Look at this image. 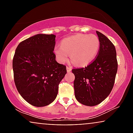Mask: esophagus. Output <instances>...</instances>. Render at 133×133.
I'll return each mask as SVG.
<instances>
[{
    "mask_svg": "<svg viewBox=\"0 0 133 133\" xmlns=\"http://www.w3.org/2000/svg\"><path fill=\"white\" fill-rule=\"evenodd\" d=\"M66 69H67V72H71V71H72V68H71V67L67 66Z\"/></svg>",
    "mask_w": 133,
    "mask_h": 133,
    "instance_id": "obj_1",
    "label": "esophagus"
}]
</instances>
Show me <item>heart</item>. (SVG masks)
<instances>
[{
	"mask_svg": "<svg viewBox=\"0 0 133 133\" xmlns=\"http://www.w3.org/2000/svg\"><path fill=\"white\" fill-rule=\"evenodd\" d=\"M99 47V39L96 35L79 34L64 39L61 46L55 47L54 52L61 63L68 60L69 54L74 65L85 66L95 59Z\"/></svg>",
	"mask_w": 133,
	"mask_h": 133,
	"instance_id": "obj_1",
	"label": "heart"
}]
</instances>
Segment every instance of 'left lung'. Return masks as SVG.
Wrapping results in <instances>:
<instances>
[{"mask_svg": "<svg viewBox=\"0 0 133 133\" xmlns=\"http://www.w3.org/2000/svg\"><path fill=\"white\" fill-rule=\"evenodd\" d=\"M100 41L97 56L87 67L72 70L75 76V97L82 104L94 106L109 95L117 71L115 47L104 35L96 31Z\"/></svg>", "mask_w": 133, "mask_h": 133, "instance_id": "1", "label": "left lung"}]
</instances>
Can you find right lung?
Instances as JSON below:
<instances>
[{"label":"right lung","instance_id":"add662e5","mask_svg":"<svg viewBox=\"0 0 133 133\" xmlns=\"http://www.w3.org/2000/svg\"><path fill=\"white\" fill-rule=\"evenodd\" d=\"M54 34H39L21 42L15 52L12 68L18 92L27 103L43 107L52 103L66 67L56 61Z\"/></svg>","mask_w":133,"mask_h":133}]
</instances>
